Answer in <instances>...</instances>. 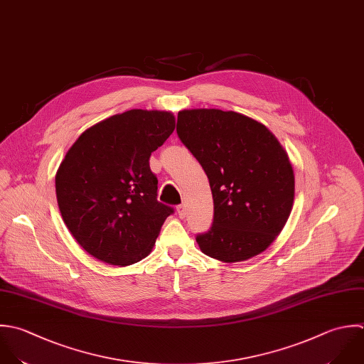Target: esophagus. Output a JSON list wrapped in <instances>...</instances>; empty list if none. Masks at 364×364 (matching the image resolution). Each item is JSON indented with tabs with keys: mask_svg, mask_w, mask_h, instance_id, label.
<instances>
[{
	"mask_svg": "<svg viewBox=\"0 0 364 364\" xmlns=\"http://www.w3.org/2000/svg\"><path fill=\"white\" fill-rule=\"evenodd\" d=\"M177 214H178V217H180V218H186L187 211H186V205H184V204L177 205Z\"/></svg>",
	"mask_w": 364,
	"mask_h": 364,
	"instance_id": "esophagus-1",
	"label": "esophagus"
}]
</instances>
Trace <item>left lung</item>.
Instances as JSON below:
<instances>
[{
  "instance_id": "1",
  "label": "left lung",
  "mask_w": 364,
  "mask_h": 364,
  "mask_svg": "<svg viewBox=\"0 0 364 364\" xmlns=\"http://www.w3.org/2000/svg\"><path fill=\"white\" fill-rule=\"evenodd\" d=\"M177 134L204 168L214 220L197 235L200 250L223 262L264 252L285 227L295 176L278 139L259 122L220 109L181 110Z\"/></svg>"
}]
</instances>
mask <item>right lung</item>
<instances>
[{
	"label": "right lung",
	"instance_id": "right-lung-1",
	"mask_svg": "<svg viewBox=\"0 0 364 364\" xmlns=\"http://www.w3.org/2000/svg\"><path fill=\"white\" fill-rule=\"evenodd\" d=\"M174 127L171 112L132 109L93 124L68 150L55 177L59 211L96 259L127 267L151 252L174 210L157 201L149 159Z\"/></svg>",
	"mask_w": 364,
	"mask_h": 364
}]
</instances>
